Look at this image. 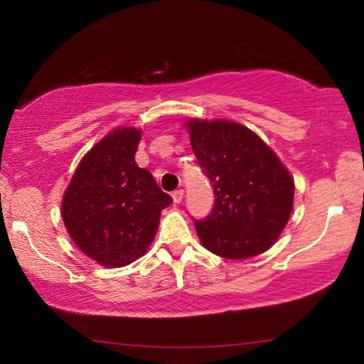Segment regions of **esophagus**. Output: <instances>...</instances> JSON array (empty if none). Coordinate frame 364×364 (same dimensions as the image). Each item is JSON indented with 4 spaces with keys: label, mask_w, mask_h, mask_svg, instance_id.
I'll use <instances>...</instances> for the list:
<instances>
[{
    "label": "esophagus",
    "mask_w": 364,
    "mask_h": 364,
    "mask_svg": "<svg viewBox=\"0 0 364 364\" xmlns=\"http://www.w3.org/2000/svg\"><path fill=\"white\" fill-rule=\"evenodd\" d=\"M172 198H173V203H181L182 198H183V191H182V188H181V191L172 192Z\"/></svg>",
    "instance_id": "34e87169"
}]
</instances>
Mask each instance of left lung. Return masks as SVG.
<instances>
[{"label": "left lung", "instance_id": "obj_1", "mask_svg": "<svg viewBox=\"0 0 364 364\" xmlns=\"http://www.w3.org/2000/svg\"><path fill=\"white\" fill-rule=\"evenodd\" d=\"M192 151L213 187V208L196 230L208 252L243 260L278 240L293 210L295 182L277 154L232 121L187 122Z\"/></svg>", "mask_w": 364, "mask_h": 364}]
</instances>
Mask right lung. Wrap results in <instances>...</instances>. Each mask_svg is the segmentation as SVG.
<instances>
[{
    "instance_id": "obj_1",
    "label": "right lung",
    "mask_w": 364,
    "mask_h": 364,
    "mask_svg": "<svg viewBox=\"0 0 364 364\" xmlns=\"http://www.w3.org/2000/svg\"><path fill=\"white\" fill-rule=\"evenodd\" d=\"M141 131L114 129L79 162L63 197L61 215L73 242L107 268L147 252L172 197L136 164Z\"/></svg>"
}]
</instances>
